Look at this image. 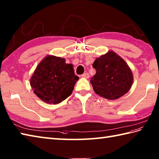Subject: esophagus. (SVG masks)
<instances>
[{
	"instance_id": "1",
	"label": "esophagus",
	"mask_w": 159,
	"mask_h": 159,
	"mask_svg": "<svg viewBox=\"0 0 159 159\" xmlns=\"http://www.w3.org/2000/svg\"><path fill=\"white\" fill-rule=\"evenodd\" d=\"M82 77H84V78H86V79H89L90 77V75L88 73H84L83 75H82Z\"/></svg>"
}]
</instances>
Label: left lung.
<instances>
[{
    "label": "left lung",
    "instance_id": "8db88e82",
    "mask_svg": "<svg viewBox=\"0 0 159 159\" xmlns=\"http://www.w3.org/2000/svg\"><path fill=\"white\" fill-rule=\"evenodd\" d=\"M96 74L90 79L94 91L108 99H116L127 93L133 83L130 68L119 55L109 51L93 64Z\"/></svg>",
    "mask_w": 159,
    "mask_h": 159
}]
</instances>
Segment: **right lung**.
<instances>
[{
	"label": "right lung",
	"instance_id": "obj_1",
	"mask_svg": "<svg viewBox=\"0 0 159 159\" xmlns=\"http://www.w3.org/2000/svg\"><path fill=\"white\" fill-rule=\"evenodd\" d=\"M78 80L72 64H66L64 58L48 55L35 69L30 85L41 100L49 104H57L72 94Z\"/></svg>",
	"mask_w": 159,
	"mask_h": 159
}]
</instances>
